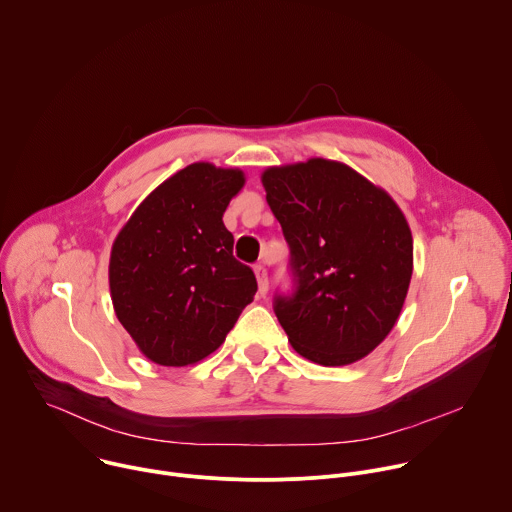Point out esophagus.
Returning a JSON list of instances; mask_svg holds the SVG:
<instances>
[{
  "instance_id": "obj_1",
  "label": "esophagus",
  "mask_w": 512,
  "mask_h": 512,
  "mask_svg": "<svg viewBox=\"0 0 512 512\" xmlns=\"http://www.w3.org/2000/svg\"><path fill=\"white\" fill-rule=\"evenodd\" d=\"M254 272H256V280H258V292L264 296L268 292V272L264 266H254Z\"/></svg>"
}]
</instances>
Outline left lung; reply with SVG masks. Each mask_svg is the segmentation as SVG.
Segmentation results:
<instances>
[{
	"instance_id": "obj_1",
	"label": "left lung",
	"mask_w": 512,
	"mask_h": 512,
	"mask_svg": "<svg viewBox=\"0 0 512 512\" xmlns=\"http://www.w3.org/2000/svg\"><path fill=\"white\" fill-rule=\"evenodd\" d=\"M266 200L290 248L292 292L274 312L304 358L344 366L392 330L412 276V234L396 202L352 168L312 158L268 168Z\"/></svg>"
}]
</instances>
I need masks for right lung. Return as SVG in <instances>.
I'll return each instance as SVG.
<instances>
[{"instance_id": "obj_1", "label": "right lung", "mask_w": 512, "mask_h": 512, "mask_svg": "<svg viewBox=\"0 0 512 512\" xmlns=\"http://www.w3.org/2000/svg\"><path fill=\"white\" fill-rule=\"evenodd\" d=\"M242 186L240 170L190 164L138 206L112 246L116 316L156 364L212 354L258 290L222 222Z\"/></svg>"}]
</instances>
